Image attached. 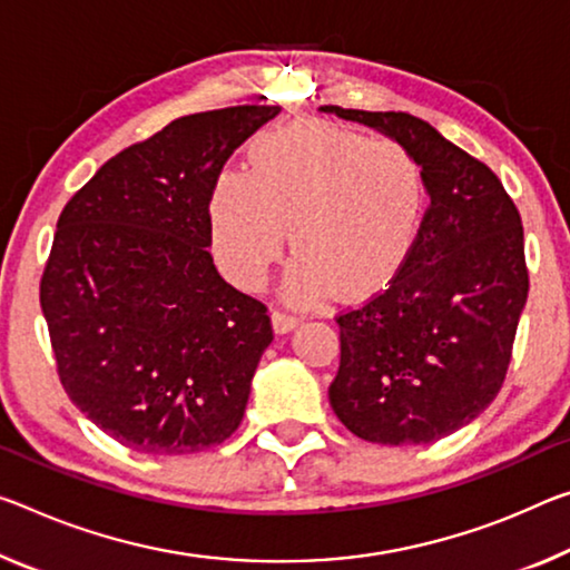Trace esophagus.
<instances>
[{
    "label": "esophagus",
    "instance_id": "obj_1",
    "mask_svg": "<svg viewBox=\"0 0 570 570\" xmlns=\"http://www.w3.org/2000/svg\"><path fill=\"white\" fill-rule=\"evenodd\" d=\"M299 322H302V320L296 317V314L284 312V309H274V314H271V324H274V330H276L278 334L292 332Z\"/></svg>",
    "mask_w": 570,
    "mask_h": 570
}]
</instances>
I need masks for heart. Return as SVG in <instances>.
Returning <instances> with one entry per match:
<instances>
[{
    "instance_id": "b5f03b06",
    "label": "heart",
    "mask_w": 570,
    "mask_h": 570,
    "mask_svg": "<svg viewBox=\"0 0 570 570\" xmlns=\"http://www.w3.org/2000/svg\"><path fill=\"white\" fill-rule=\"evenodd\" d=\"M423 205V169L399 141L296 121L250 144L248 175L225 169L215 177L210 246L223 274L253 292L266 284L292 228L288 299L314 304L332 292L357 299L409 261Z\"/></svg>"
}]
</instances>
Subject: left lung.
I'll use <instances>...</instances> for the list:
<instances>
[{"label":"left lung","mask_w":570,"mask_h":570,"mask_svg":"<svg viewBox=\"0 0 570 570\" xmlns=\"http://www.w3.org/2000/svg\"><path fill=\"white\" fill-rule=\"evenodd\" d=\"M419 159L431 205L385 292L342 312L337 419L373 444H431L500 393L528 302L522 220L484 161L403 111L322 106Z\"/></svg>","instance_id":"left-lung-1"}]
</instances>
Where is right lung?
<instances>
[{
  "label": "right lung",
  "instance_id": "add662e5",
  "mask_svg": "<svg viewBox=\"0 0 570 570\" xmlns=\"http://www.w3.org/2000/svg\"><path fill=\"white\" fill-rule=\"evenodd\" d=\"M278 106L183 116L111 157L70 197L40 306L76 409L141 454H193L240 426L266 306L213 264L207 200Z\"/></svg>",
  "mask_w": 570,
  "mask_h": 570
}]
</instances>
